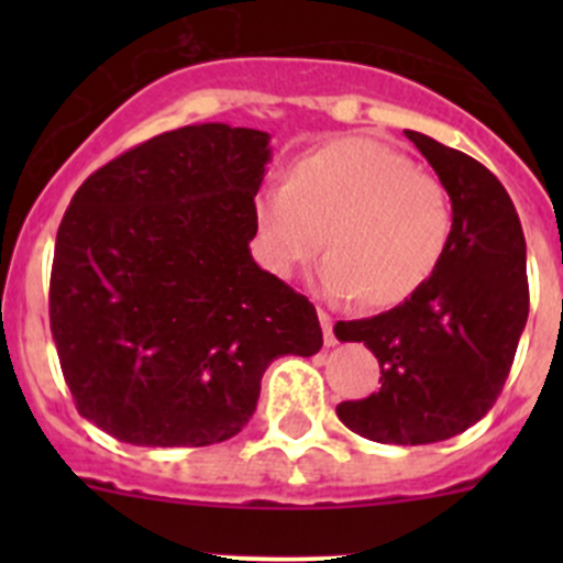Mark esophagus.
<instances>
[{
    "label": "esophagus",
    "instance_id": "34e87169",
    "mask_svg": "<svg viewBox=\"0 0 563 563\" xmlns=\"http://www.w3.org/2000/svg\"><path fill=\"white\" fill-rule=\"evenodd\" d=\"M318 321H321V329H323V343H327V345H334L332 316H329L327 310H323V308H318Z\"/></svg>",
    "mask_w": 563,
    "mask_h": 563
}]
</instances>
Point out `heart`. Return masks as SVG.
Here are the masks:
<instances>
[{
  "instance_id": "1",
  "label": "heart",
  "mask_w": 563,
  "mask_h": 563,
  "mask_svg": "<svg viewBox=\"0 0 563 563\" xmlns=\"http://www.w3.org/2000/svg\"><path fill=\"white\" fill-rule=\"evenodd\" d=\"M264 264L291 277L327 247L318 280L329 297L395 308L439 272L455 209L441 179L373 139H338L305 152L286 179L255 196Z\"/></svg>"
}]
</instances>
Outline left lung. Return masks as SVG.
<instances>
[{
    "instance_id": "1",
    "label": "left lung",
    "mask_w": 563,
    "mask_h": 563,
    "mask_svg": "<svg viewBox=\"0 0 563 563\" xmlns=\"http://www.w3.org/2000/svg\"><path fill=\"white\" fill-rule=\"evenodd\" d=\"M439 174L455 231L439 272L408 302L340 321L365 343L382 389L338 406L340 422L378 444H435L479 422L501 395L528 318L526 240L501 181L465 152L406 130Z\"/></svg>"
}]
</instances>
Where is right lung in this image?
Here are the masks:
<instances>
[{"mask_svg":"<svg viewBox=\"0 0 563 563\" xmlns=\"http://www.w3.org/2000/svg\"><path fill=\"white\" fill-rule=\"evenodd\" d=\"M269 133L187 124L106 163L56 231L51 334L81 417L135 446H209L261 376L323 345L308 297L250 255Z\"/></svg>","mask_w":563,"mask_h":563,"instance_id":"obj_1","label":"right lung"}]
</instances>
